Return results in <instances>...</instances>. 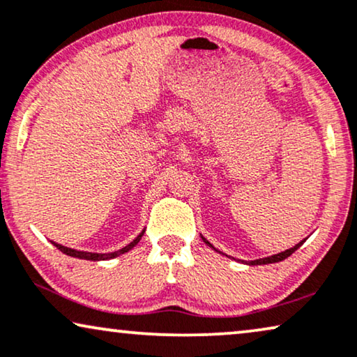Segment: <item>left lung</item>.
Instances as JSON below:
<instances>
[{"label":"left lung","instance_id":"left-lung-1","mask_svg":"<svg viewBox=\"0 0 357 357\" xmlns=\"http://www.w3.org/2000/svg\"><path fill=\"white\" fill-rule=\"evenodd\" d=\"M202 239H204V243H205V244H208V245H210V248H212V249H215V248H213V245H212V244H210L207 239H205V238H202ZM304 241H305V239H304ZM304 241H301V243H298V244H296V245H294V248H291V249H286V250H284V252H280V254L270 255V257H265V259H257V260H250V262H245V264H248V265H265V264H275V262H281V260L288 259V257H289V255L294 252V250H298V249L301 248V245H303V244H304Z\"/></svg>","mask_w":357,"mask_h":357}]
</instances>
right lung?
<instances>
[{
    "label": "right lung",
    "mask_w": 357,
    "mask_h": 357,
    "mask_svg": "<svg viewBox=\"0 0 357 357\" xmlns=\"http://www.w3.org/2000/svg\"><path fill=\"white\" fill-rule=\"evenodd\" d=\"M144 233L145 231H142V233H140L137 238H135L132 243H129L126 248H123V249H119V250H114V252H108V254H95V252H84V250H76V249H71V248H64V245H61V244H58V243H52L56 245V248L61 250L63 254H66V255H71V257H76V259H85V260H108V259H114V257H118V255H121V254H124V252H128V250H130L134 248L135 244L139 243L140 241V238H142L144 236Z\"/></svg>",
    "instance_id": "add662e5"
}]
</instances>
